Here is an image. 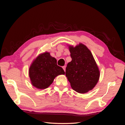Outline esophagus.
<instances>
[{"instance_id":"1","label":"esophagus","mask_w":125,"mask_h":125,"mask_svg":"<svg viewBox=\"0 0 125 125\" xmlns=\"http://www.w3.org/2000/svg\"><path fill=\"white\" fill-rule=\"evenodd\" d=\"M63 70H64V71H65V69H66V67H65V66H63Z\"/></svg>"}]
</instances>
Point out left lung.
Returning a JSON list of instances; mask_svg holds the SVG:
<instances>
[{
  "label": "left lung",
  "instance_id": "1",
  "mask_svg": "<svg viewBox=\"0 0 125 125\" xmlns=\"http://www.w3.org/2000/svg\"><path fill=\"white\" fill-rule=\"evenodd\" d=\"M72 60L66 68L65 75L72 89L79 94H85L96 85L100 71L91 51L79 43L76 47L69 46Z\"/></svg>",
  "mask_w": 125,
  "mask_h": 125
}]
</instances>
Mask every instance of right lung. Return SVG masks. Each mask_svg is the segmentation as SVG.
<instances>
[{
	"label": "right lung",
	"mask_w": 125,
	"mask_h": 125,
	"mask_svg": "<svg viewBox=\"0 0 125 125\" xmlns=\"http://www.w3.org/2000/svg\"><path fill=\"white\" fill-rule=\"evenodd\" d=\"M64 74L62 68L57 65L56 59L47 52L39 54L29 68L31 85L41 90L48 87L56 77Z\"/></svg>",
	"instance_id": "1"
}]
</instances>
